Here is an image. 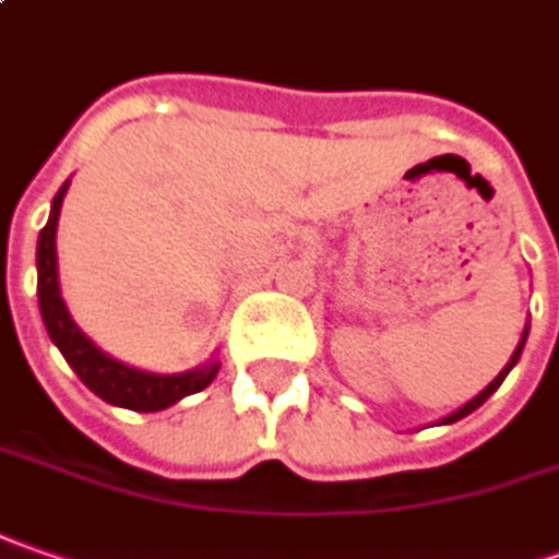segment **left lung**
I'll list each match as a JSON object with an SVG mask.
<instances>
[{"label":"left lung","mask_w":559,"mask_h":559,"mask_svg":"<svg viewBox=\"0 0 559 559\" xmlns=\"http://www.w3.org/2000/svg\"><path fill=\"white\" fill-rule=\"evenodd\" d=\"M526 334H530V328L523 331V337H520V343H516V349H513V356H510L508 365L501 368V374L495 377V380H491V383H489V386H486V390H483V393L473 395V399H471V402H467V405H461L457 412H452V414H449V417H442L439 424H454V420H461V417H467V414L476 412V408H479V405H483V402H486V399H489V395L495 393V390H498L501 383H504V377L510 374V368H513V365L520 361V353H523V346H526Z\"/></svg>","instance_id":"8db88e82"}]
</instances>
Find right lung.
I'll use <instances>...</instances> for the list:
<instances>
[{"label":"right lung","mask_w":559,"mask_h":559,"mask_svg":"<svg viewBox=\"0 0 559 559\" xmlns=\"http://www.w3.org/2000/svg\"><path fill=\"white\" fill-rule=\"evenodd\" d=\"M68 185H61V191L51 201V213L46 228L39 231L36 243V294H39V312L46 321L51 343L61 349V356L68 358V365L76 371V377L86 383L95 395H102L107 405L129 408V412H164L169 405H176L179 399L191 393H201L203 386L213 383V377L219 374V361H206L194 371L182 374H151L129 368L123 361L110 358L102 353L92 340L76 328V321L70 318L68 306L61 299V284H58V250H55V231H58V216H61V203L68 194Z\"/></svg>","instance_id":"1"}]
</instances>
